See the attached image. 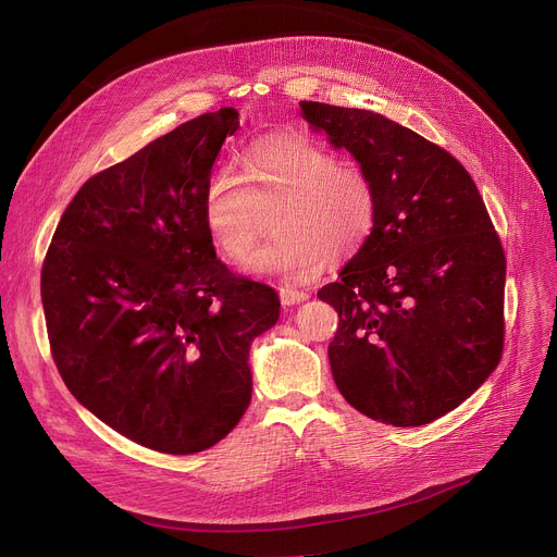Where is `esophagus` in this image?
Here are the masks:
<instances>
[{
    "label": "esophagus",
    "instance_id": "obj_1",
    "mask_svg": "<svg viewBox=\"0 0 557 557\" xmlns=\"http://www.w3.org/2000/svg\"><path fill=\"white\" fill-rule=\"evenodd\" d=\"M278 297L285 306H295V304H301L308 299V293H304V289H295V287H281L278 289Z\"/></svg>",
    "mask_w": 557,
    "mask_h": 557
}]
</instances>
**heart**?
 Masks as SVG:
<instances>
[{"instance_id": "heart-1", "label": "heart", "mask_w": 557, "mask_h": 557, "mask_svg": "<svg viewBox=\"0 0 557 557\" xmlns=\"http://www.w3.org/2000/svg\"><path fill=\"white\" fill-rule=\"evenodd\" d=\"M274 206L276 233L249 268L299 283L369 243L379 220V190L362 165L339 161L322 143L299 134L264 136L249 147L243 174L231 168L210 174L203 195L210 240L228 260H245Z\"/></svg>"}]
</instances>
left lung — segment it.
I'll list each match as a JSON object with an SVG mask.
<instances>
[{"mask_svg":"<svg viewBox=\"0 0 557 557\" xmlns=\"http://www.w3.org/2000/svg\"><path fill=\"white\" fill-rule=\"evenodd\" d=\"M301 115L374 178L369 243L317 297L331 304L339 394L392 426L451 412L494 372L506 337V253L469 172L379 113L301 101Z\"/></svg>","mask_w":557,"mask_h":557,"instance_id":"1","label":"left lung"}]
</instances>
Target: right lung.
<instances>
[{"mask_svg":"<svg viewBox=\"0 0 557 557\" xmlns=\"http://www.w3.org/2000/svg\"><path fill=\"white\" fill-rule=\"evenodd\" d=\"M235 109L203 113L90 176L47 249L51 358L74 399L153 451L224 440L251 401V339L278 320L274 287L215 256L203 195Z\"/></svg>","mask_w":557,"mask_h":557,"instance_id":"obj_1","label":"right lung"}]
</instances>
